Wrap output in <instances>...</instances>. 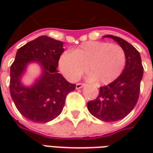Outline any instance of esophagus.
I'll use <instances>...</instances> for the list:
<instances>
[{
  "label": "esophagus",
  "instance_id": "1",
  "mask_svg": "<svg viewBox=\"0 0 153 153\" xmlns=\"http://www.w3.org/2000/svg\"><path fill=\"white\" fill-rule=\"evenodd\" d=\"M85 86V83H79L76 84V88L77 89H79V88H82L83 87Z\"/></svg>",
  "mask_w": 153,
  "mask_h": 153
}]
</instances>
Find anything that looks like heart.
<instances>
[{
  "mask_svg": "<svg viewBox=\"0 0 153 153\" xmlns=\"http://www.w3.org/2000/svg\"><path fill=\"white\" fill-rule=\"evenodd\" d=\"M126 63L124 49L117 44L88 42L59 58L60 72L71 82L77 81L85 71L89 79L101 84H109L121 74Z\"/></svg>",
  "mask_w": 153,
  "mask_h": 153,
  "instance_id": "obj_1",
  "label": "heart"
}]
</instances>
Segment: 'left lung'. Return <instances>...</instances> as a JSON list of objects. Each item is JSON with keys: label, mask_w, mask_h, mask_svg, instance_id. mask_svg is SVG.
Here are the masks:
<instances>
[{"label": "left lung", "mask_w": 153, "mask_h": 153, "mask_svg": "<svg viewBox=\"0 0 153 153\" xmlns=\"http://www.w3.org/2000/svg\"><path fill=\"white\" fill-rule=\"evenodd\" d=\"M104 37L114 39L124 49L126 63L117 79L100 88L97 97L88 102V109L100 120L112 122L125 118L136 105L139 97L143 67L140 54L131 44L112 35Z\"/></svg>", "instance_id": "obj_1"}]
</instances>
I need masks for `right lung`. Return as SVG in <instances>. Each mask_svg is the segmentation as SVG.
<instances>
[{"instance_id":"right-lung-1","label":"right lung","mask_w":153,"mask_h":153,"mask_svg":"<svg viewBox=\"0 0 153 153\" xmlns=\"http://www.w3.org/2000/svg\"><path fill=\"white\" fill-rule=\"evenodd\" d=\"M63 42L40 36L20 47L10 66V93L21 115L35 123H47L56 118L63 110L67 94L76 84L69 83L57 70L63 53ZM31 62L43 69L40 78L31 87L24 86L21 77Z\"/></svg>"}]
</instances>
